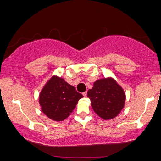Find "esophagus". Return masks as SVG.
<instances>
[{"instance_id":"34e87169","label":"esophagus","mask_w":161,"mask_h":161,"mask_svg":"<svg viewBox=\"0 0 161 161\" xmlns=\"http://www.w3.org/2000/svg\"><path fill=\"white\" fill-rule=\"evenodd\" d=\"M86 94H87V92H84L82 93V95L84 96V97H86Z\"/></svg>"}]
</instances>
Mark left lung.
<instances>
[{"label": "left lung", "instance_id": "left-lung-1", "mask_svg": "<svg viewBox=\"0 0 161 161\" xmlns=\"http://www.w3.org/2000/svg\"><path fill=\"white\" fill-rule=\"evenodd\" d=\"M94 112L103 119H113L123 109L125 94L113 79H103L94 82L87 92Z\"/></svg>", "mask_w": 161, "mask_h": 161}]
</instances>
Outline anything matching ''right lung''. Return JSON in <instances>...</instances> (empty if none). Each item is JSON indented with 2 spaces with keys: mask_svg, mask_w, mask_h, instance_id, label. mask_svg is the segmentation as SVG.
I'll use <instances>...</instances> for the list:
<instances>
[{
  "mask_svg": "<svg viewBox=\"0 0 161 161\" xmlns=\"http://www.w3.org/2000/svg\"><path fill=\"white\" fill-rule=\"evenodd\" d=\"M82 97V94L63 79L53 77L40 92L39 102L42 112L48 118L54 121H63Z\"/></svg>",
  "mask_w": 161,
  "mask_h": 161,
  "instance_id": "1",
  "label": "right lung"
}]
</instances>
